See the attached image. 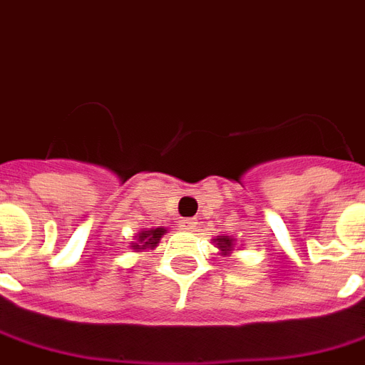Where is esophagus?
<instances>
[{"label":"esophagus","mask_w":365,"mask_h":365,"mask_svg":"<svg viewBox=\"0 0 365 365\" xmlns=\"http://www.w3.org/2000/svg\"><path fill=\"white\" fill-rule=\"evenodd\" d=\"M198 221L195 217H187V219H182V223H180V227H182L183 230H195L197 229Z\"/></svg>","instance_id":"1"}]
</instances>
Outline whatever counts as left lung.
<instances>
[{
    "instance_id": "obj_1",
    "label": "left lung",
    "mask_w": 365,
    "mask_h": 365,
    "mask_svg": "<svg viewBox=\"0 0 365 365\" xmlns=\"http://www.w3.org/2000/svg\"><path fill=\"white\" fill-rule=\"evenodd\" d=\"M213 242L223 255H229L230 251H234V245H236L234 238H230V236H217V238H213Z\"/></svg>"
}]
</instances>
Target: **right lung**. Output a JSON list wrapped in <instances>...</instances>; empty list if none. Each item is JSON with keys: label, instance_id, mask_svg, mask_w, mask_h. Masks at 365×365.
Masks as SVG:
<instances>
[{"label": "right lung", "instance_id": "add662e5", "mask_svg": "<svg viewBox=\"0 0 365 365\" xmlns=\"http://www.w3.org/2000/svg\"><path fill=\"white\" fill-rule=\"evenodd\" d=\"M167 232L165 229H150V230H142V232L136 234V242L131 245L133 250L136 251H144V250H153L159 240L163 238V234Z\"/></svg>", "mask_w": 365, "mask_h": 365}]
</instances>
